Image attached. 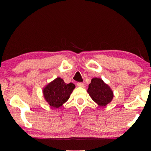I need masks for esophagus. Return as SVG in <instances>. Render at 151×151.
I'll list each match as a JSON object with an SVG mask.
<instances>
[{
    "mask_svg": "<svg viewBox=\"0 0 151 151\" xmlns=\"http://www.w3.org/2000/svg\"><path fill=\"white\" fill-rule=\"evenodd\" d=\"M77 86H79V87H84V86H85V84L83 83H78Z\"/></svg>",
    "mask_w": 151,
    "mask_h": 151,
    "instance_id": "1",
    "label": "esophagus"
}]
</instances>
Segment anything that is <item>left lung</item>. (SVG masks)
I'll list each match as a JSON object with an SVG mask.
<instances>
[{
	"mask_svg": "<svg viewBox=\"0 0 151 151\" xmlns=\"http://www.w3.org/2000/svg\"><path fill=\"white\" fill-rule=\"evenodd\" d=\"M87 92L92 99L101 106H106L113 99V92L111 88L102 79L99 78L92 79Z\"/></svg>",
	"mask_w": 151,
	"mask_h": 151,
	"instance_id": "left-lung-1",
	"label": "left lung"
}]
</instances>
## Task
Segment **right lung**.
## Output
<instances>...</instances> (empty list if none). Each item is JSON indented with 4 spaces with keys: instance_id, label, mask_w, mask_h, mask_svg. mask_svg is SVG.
Here are the masks:
<instances>
[{
    "instance_id": "right-lung-1",
    "label": "right lung",
    "mask_w": 151,
    "mask_h": 151,
    "mask_svg": "<svg viewBox=\"0 0 151 151\" xmlns=\"http://www.w3.org/2000/svg\"><path fill=\"white\" fill-rule=\"evenodd\" d=\"M75 88L73 83L66 84L62 78L58 77L50 82L43 88L45 101L52 108H59L68 100Z\"/></svg>"
}]
</instances>
